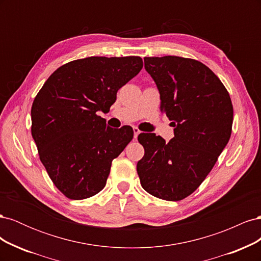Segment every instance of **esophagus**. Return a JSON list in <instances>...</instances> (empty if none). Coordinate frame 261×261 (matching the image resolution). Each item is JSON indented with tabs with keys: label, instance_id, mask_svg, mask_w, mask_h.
<instances>
[{
	"label": "esophagus",
	"instance_id": "esophagus-1",
	"mask_svg": "<svg viewBox=\"0 0 261 261\" xmlns=\"http://www.w3.org/2000/svg\"><path fill=\"white\" fill-rule=\"evenodd\" d=\"M133 130H134V138H137V136L140 134V130L138 127H136V126H134L133 127Z\"/></svg>",
	"mask_w": 261,
	"mask_h": 261
}]
</instances>
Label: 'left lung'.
I'll return each instance as SVG.
<instances>
[{
	"instance_id": "1",
	"label": "left lung",
	"mask_w": 261,
	"mask_h": 261,
	"mask_svg": "<svg viewBox=\"0 0 261 261\" xmlns=\"http://www.w3.org/2000/svg\"><path fill=\"white\" fill-rule=\"evenodd\" d=\"M144 61L174 137L165 143L153 133L139 134L145 155L137 173L147 193L178 201L199 187L230 140L232 101L218 76L201 62L171 55Z\"/></svg>"
}]
</instances>
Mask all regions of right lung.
<instances>
[{"instance_id":"1","label":"right lung","mask_w":261,"mask_h":261,"mask_svg":"<svg viewBox=\"0 0 261 261\" xmlns=\"http://www.w3.org/2000/svg\"><path fill=\"white\" fill-rule=\"evenodd\" d=\"M143 68L139 57H90L59 67L31 108V135L54 185L81 200L105 188L113 159L133 139L130 126H107L117 90Z\"/></svg>"}]
</instances>
